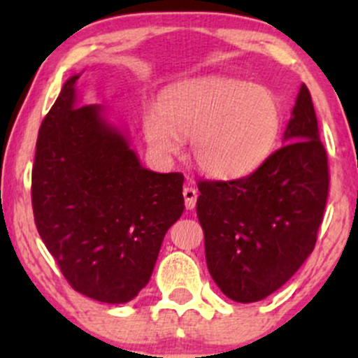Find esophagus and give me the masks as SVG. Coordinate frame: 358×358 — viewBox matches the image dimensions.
<instances>
[{
  "label": "esophagus",
  "instance_id": "1",
  "mask_svg": "<svg viewBox=\"0 0 358 358\" xmlns=\"http://www.w3.org/2000/svg\"><path fill=\"white\" fill-rule=\"evenodd\" d=\"M183 196H185V205H187L188 210L195 208L196 205V190L193 187H185L183 188Z\"/></svg>",
  "mask_w": 358,
  "mask_h": 358
}]
</instances>
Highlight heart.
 Here are the masks:
<instances>
[{"mask_svg":"<svg viewBox=\"0 0 358 358\" xmlns=\"http://www.w3.org/2000/svg\"><path fill=\"white\" fill-rule=\"evenodd\" d=\"M282 108L264 85L210 77L168 89L158 110L143 117V133L158 155L180 151L190 138L192 156L203 173L236 180L256 171L278 145Z\"/></svg>","mask_w":358,"mask_h":358,"instance_id":"obj_1","label":"heart"}]
</instances>
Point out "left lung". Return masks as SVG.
Here are the masks:
<instances>
[{"label": "left lung", "instance_id": "8db88e82", "mask_svg": "<svg viewBox=\"0 0 358 358\" xmlns=\"http://www.w3.org/2000/svg\"><path fill=\"white\" fill-rule=\"evenodd\" d=\"M279 150L248 176L200 180L205 259L227 298L261 301L313 252L328 199V158L310 90L298 94Z\"/></svg>", "mask_w": 358, "mask_h": 358}]
</instances>
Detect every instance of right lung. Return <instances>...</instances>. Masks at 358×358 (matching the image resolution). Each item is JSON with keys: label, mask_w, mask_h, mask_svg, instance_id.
<instances>
[{"label": "right lung", "mask_w": 358, "mask_h": 358, "mask_svg": "<svg viewBox=\"0 0 358 358\" xmlns=\"http://www.w3.org/2000/svg\"><path fill=\"white\" fill-rule=\"evenodd\" d=\"M72 76L38 131L31 205L40 237L73 289L121 305L150 281L182 217L183 175L139 163L99 104H77Z\"/></svg>", "instance_id": "obj_1"}]
</instances>
